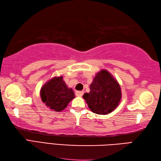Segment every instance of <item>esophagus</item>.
<instances>
[{
    "label": "esophagus",
    "mask_w": 161,
    "mask_h": 161,
    "mask_svg": "<svg viewBox=\"0 0 161 161\" xmlns=\"http://www.w3.org/2000/svg\"><path fill=\"white\" fill-rule=\"evenodd\" d=\"M83 91H77V92H76V96H78V97H81L83 95Z\"/></svg>",
    "instance_id": "1"
}]
</instances>
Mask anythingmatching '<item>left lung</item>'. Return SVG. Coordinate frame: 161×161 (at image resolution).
I'll return each instance as SVG.
<instances>
[{
	"label": "left lung",
	"instance_id": "left-lung-1",
	"mask_svg": "<svg viewBox=\"0 0 161 161\" xmlns=\"http://www.w3.org/2000/svg\"><path fill=\"white\" fill-rule=\"evenodd\" d=\"M83 97L93 113L107 115L114 111L121 99L118 82L106 69L96 74L90 85V92Z\"/></svg>",
	"mask_w": 161,
	"mask_h": 161
}]
</instances>
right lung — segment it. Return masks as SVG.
<instances>
[{
	"instance_id": "right-lung-1",
	"label": "right lung",
	"mask_w": 161,
	"mask_h": 161,
	"mask_svg": "<svg viewBox=\"0 0 161 161\" xmlns=\"http://www.w3.org/2000/svg\"><path fill=\"white\" fill-rule=\"evenodd\" d=\"M42 100L52 111H61L67 107L75 96L72 89L68 88L63 76L54 77L42 87Z\"/></svg>"
}]
</instances>
